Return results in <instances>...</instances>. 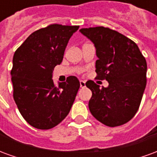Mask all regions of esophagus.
Instances as JSON below:
<instances>
[{
	"instance_id": "esophagus-1",
	"label": "esophagus",
	"mask_w": 157,
	"mask_h": 157,
	"mask_svg": "<svg viewBox=\"0 0 157 157\" xmlns=\"http://www.w3.org/2000/svg\"><path fill=\"white\" fill-rule=\"evenodd\" d=\"M80 86H81V87H85L86 86L85 81H80Z\"/></svg>"
}]
</instances>
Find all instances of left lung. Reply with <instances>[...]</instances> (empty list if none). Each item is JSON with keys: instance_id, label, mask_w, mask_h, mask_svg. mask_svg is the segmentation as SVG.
<instances>
[{"instance_id": "obj_1", "label": "left lung", "mask_w": 157, "mask_h": 157, "mask_svg": "<svg viewBox=\"0 0 157 157\" xmlns=\"http://www.w3.org/2000/svg\"><path fill=\"white\" fill-rule=\"evenodd\" d=\"M80 32L95 45L98 57L96 78L106 80L109 84L100 88L93 81L86 82V86L92 92L90 112L109 127L124 124L137 113L145 91V57L135 42L109 28L82 29Z\"/></svg>"}]
</instances>
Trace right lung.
Listing matches in <instances>:
<instances>
[{"instance_id":"add662e5","label":"right lung","mask_w":157,"mask_h":157,"mask_svg":"<svg viewBox=\"0 0 157 157\" xmlns=\"http://www.w3.org/2000/svg\"><path fill=\"white\" fill-rule=\"evenodd\" d=\"M79 26L50 24L33 32L15 51L11 71L13 98L29 124L49 129L68 115L80 82L74 75L55 85L52 73Z\"/></svg>"}]
</instances>
